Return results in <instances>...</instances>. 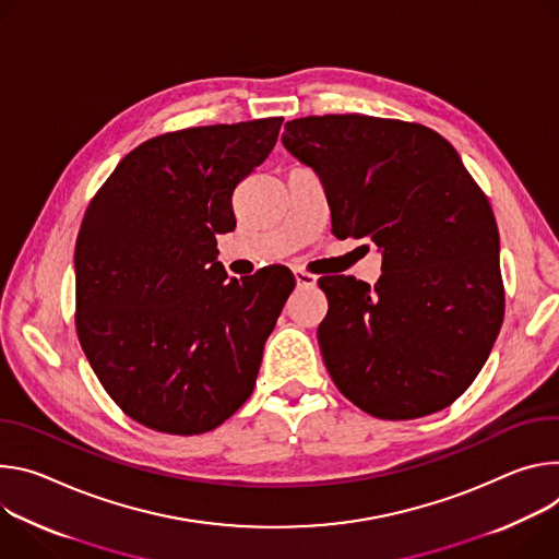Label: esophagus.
I'll use <instances>...</instances> for the list:
<instances>
[{
	"label": "esophagus",
	"instance_id": "obj_1",
	"mask_svg": "<svg viewBox=\"0 0 559 559\" xmlns=\"http://www.w3.org/2000/svg\"><path fill=\"white\" fill-rule=\"evenodd\" d=\"M293 275H295V282H297V286H299V288H313V286L318 284V277H316L313 273H308V271L295 269V271H293Z\"/></svg>",
	"mask_w": 559,
	"mask_h": 559
}]
</instances>
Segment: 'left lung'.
Returning <instances> with one entry per match:
<instances>
[{
    "instance_id": "1",
    "label": "left lung",
    "mask_w": 559,
    "mask_h": 559,
    "mask_svg": "<svg viewBox=\"0 0 559 559\" xmlns=\"http://www.w3.org/2000/svg\"><path fill=\"white\" fill-rule=\"evenodd\" d=\"M284 146L326 191L335 237L382 248L376 288L318 280V329L344 397L380 419L451 406L477 378L504 320L500 233L457 151L421 123L359 112L286 121Z\"/></svg>"
}]
</instances>
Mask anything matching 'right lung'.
<instances>
[{"instance_id": "add662e5", "label": "right lung", "mask_w": 559, "mask_h": 559, "mask_svg": "<svg viewBox=\"0 0 559 559\" xmlns=\"http://www.w3.org/2000/svg\"><path fill=\"white\" fill-rule=\"evenodd\" d=\"M284 117L164 133L123 157L75 243V326L110 400L146 428L200 436L253 393L295 277L228 280L217 233L233 191L273 151Z\"/></svg>"}]
</instances>
